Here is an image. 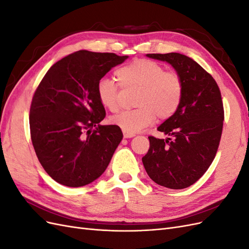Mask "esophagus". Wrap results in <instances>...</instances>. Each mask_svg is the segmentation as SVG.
Instances as JSON below:
<instances>
[{"label": "esophagus", "instance_id": "obj_1", "mask_svg": "<svg viewBox=\"0 0 249 249\" xmlns=\"http://www.w3.org/2000/svg\"><path fill=\"white\" fill-rule=\"evenodd\" d=\"M134 136H135L134 134H130V133L124 132V138H132V137H134Z\"/></svg>", "mask_w": 249, "mask_h": 249}]
</instances>
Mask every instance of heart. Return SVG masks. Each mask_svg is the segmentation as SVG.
<instances>
[{
  "instance_id": "b5f03b06",
  "label": "heart",
  "mask_w": 249,
  "mask_h": 249,
  "mask_svg": "<svg viewBox=\"0 0 249 249\" xmlns=\"http://www.w3.org/2000/svg\"><path fill=\"white\" fill-rule=\"evenodd\" d=\"M119 84L125 88H138L136 109L113 116L111 123L124 132L135 134L156 119L165 120L178 111L183 99L184 84L176 71H166L164 66L146 59H136L116 71ZM100 103L111 112L119 109V86L109 78H102L96 84Z\"/></svg>"
}]
</instances>
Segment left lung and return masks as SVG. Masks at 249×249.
<instances>
[{"label": "left lung", "instance_id": "8db88e82", "mask_svg": "<svg viewBox=\"0 0 249 249\" xmlns=\"http://www.w3.org/2000/svg\"><path fill=\"white\" fill-rule=\"evenodd\" d=\"M146 56L169 63L182 78L184 92L178 111L158 127L171 138L149 136L142 163L158 185L184 189L203 176L216 156L224 119L221 93L193 59L178 53Z\"/></svg>", "mask_w": 249, "mask_h": 249}]
</instances>
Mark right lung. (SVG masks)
Listing matches in <instances>:
<instances>
[{
    "instance_id": "right-lung-1",
    "label": "right lung",
    "mask_w": 249,
    "mask_h": 249,
    "mask_svg": "<svg viewBox=\"0 0 249 249\" xmlns=\"http://www.w3.org/2000/svg\"><path fill=\"white\" fill-rule=\"evenodd\" d=\"M127 56L78 51L53 65L30 108V132L48 175L67 187L92 183L106 170L123 139L120 127L102 125L106 111L96 84Z\"/></svg>"
}]
</instances>
